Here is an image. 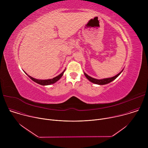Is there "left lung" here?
Instances as JSON below:
<instances>
[{"mask_svg":"<svg viewBox=\"0 0 148 148\" xmlns=\"http://www.w3.org/2000/svg\"><path fill=\"white\" fill-rule=\"evenodd\" d=\"M122 71L123 70H122ZM122 71H121L119 74H118L116 75H115V76H114L113 77L108 78H104V79H97L92 78V77H90L89 75H88L86 73H84V75H85V76L87 77V78L89 81H90L91 82L96 84H98V85H104V84H108V83L111 82V81H114L115 78H116L119 75V74L122 73Z\"/></svg>","mask_w":148,"mask_h":148,"instance_id":"8db88e82","label":"left lung"}]
</instances>
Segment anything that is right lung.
Returning <instances> with one entry per match:
<instances>
[{
	"label": "right lung",
	"instance_id": "obj_1",
	"mask_svg": "<svg viewBox=\"0 0 148 148\" xmlns=\"http://www.w3.org/2000/svg\"><path fill=\"white\" fill-rule=\"evenodd\" d=\"M64 71H65V70H64V71H63V72L61 73L60 75H58V76H57V77H54V78H52V79H44V80L37 79H35V78L32 77L31 76L27 75V74H26L30 77V79H32L33 81H34L35 82L37 83V84H40V85H42V86H47V85H50V84H54V83H55L56 82H57L58 80H59V79L61 78V77L62 76V75H63V74H64Z\"/></svg>",
	"mask_w": 148,
	"mask_h": 148
}]
</instances>
